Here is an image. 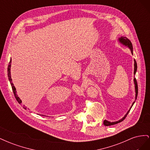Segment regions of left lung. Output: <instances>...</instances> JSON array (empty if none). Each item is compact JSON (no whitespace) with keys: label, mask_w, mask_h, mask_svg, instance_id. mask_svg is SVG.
Segmentation results:
<instances>
[{"label":"left lung","mask_w":150,"mask_h":150,"mask_svg":"<svg viewBox=\"0 0 150 150\" xmlns=\"http://www.w3.org/2000/svg\"><path fill=\"white\" fill-rule=\"evenodd\" d=\"M118 40H119V41H120V43H121L122 44H123L124 46H127L128 47H129V49H130L131 52V54H133V45H132V43H131V42L130 41V40H129L128 38H126V37H121L120 38H119ZM134 74L135 75L136 72H137V62H136L135 59L134 60ZM134 88H135V93H136V94H135V100H136V99H137V96H138V88L137 81V79H136L135 78H134ZM134 103H135V101H134V102L133 103L132 106H131V107L129 108V111H128V112H127V113L125 115V116L123 117H122V119L120 120L119 121H115V122H110V121H107V120H105L104 121V122H103L104 125V126H106L114 125L119 123V122H120L123 121V120L125 119V117H126V116L128 115V114L129 111H130V110H131V108H132V106H133V105Z\"/></svg>","instance_id":"left-lung-1"}]
</instances>
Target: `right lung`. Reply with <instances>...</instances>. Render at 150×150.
<instances>
[{
	"instance_id": "add662e5",
	"label": "right lung",
	"mask_w": 150,
	"mask_h": 150,
	"mask_svg": "<svg viewBox=\"0 0 150 150\" xmlns=\"http://www.w3.org/2000/svg\"><path fill=\"white\" fill-rule=\"evenodd\" d=\"M11 61H12V60L11 59V61L9 62V64H8V68H7L8 78V80H9L10 83H11L12 88V91H13V94H14L16 100L17 101V102L19 103V104H21L22 103V101H21V99H20V98L18 97V95H17V91H16V89L15 88V86H13V84L12 83V78H11ZM22 107H23L25 109V110H26V107L25 106V105H23V106H22ZM42 116H44V115H42Z\"/></svg>"
}]
</instances>
